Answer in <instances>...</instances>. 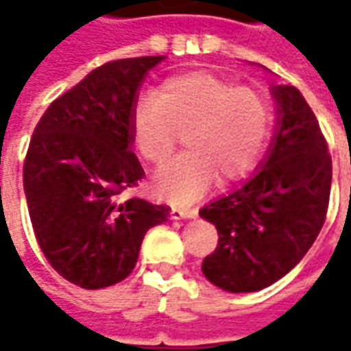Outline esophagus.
<instances>
[{
    "mask_svg": "<svg viewBox=\"0 0 351 351\" xmlns=\"http://www.w3.org/2000/svg\"><path fill=\"white\" fill-rule=\"evenodd\" d=\"M197 208L195 206H182V205H171V218L173 220H182V218H195Z\"/></svg>",
    "mask_w": 351,
    "mask_h": 351,
    "instance_id": "34e87169",
    "label": "esophagus"
}]
</instances>
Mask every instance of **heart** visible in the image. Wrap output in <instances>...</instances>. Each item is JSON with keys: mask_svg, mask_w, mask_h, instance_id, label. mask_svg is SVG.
Instances as JSON below:
<instances>
[{"mask_svg": "<svg viewBox=\"0 0 351 351\" xmlns=\"http://www.w3.org/2000/svg\"><path fill=\"white\" fill-rule=\"evenodd\" d=\"M271 101L250 86L205 71L169 77L156 95L138 101L131 135L138 154L163 165L182 143L188 152L156 175V190L173 201H193L216 175L237 180L254 169L272 131Z\"/></svg>", "mask_w": 351, "mask_h": 351, "instance_id": "1", "label": "heart"}]
</instances>
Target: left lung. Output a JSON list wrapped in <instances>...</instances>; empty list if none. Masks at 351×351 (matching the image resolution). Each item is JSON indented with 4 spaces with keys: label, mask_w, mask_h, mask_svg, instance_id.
<instances>
[{
    "label": "left lung",
    "mask_w": 351,
    "mask_h": 351,
    "mask_svg": "<svg viewBox=\"0 0 351 351\" xmlns=\"http://www.w3.org/2000/svg\"><path fill=\"white\" fill-rule=\"evenodd\" d=\"M278 122L259 173L203 206L218 246L203 274L231 293L271 286L299 263L324 228L332 163L316 114L295 86H272Z\"/></svg>",
    "instance_id": "8db88e82"
}]
</instances>
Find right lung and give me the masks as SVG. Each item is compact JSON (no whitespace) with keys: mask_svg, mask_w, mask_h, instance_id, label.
<instances>
[{"mask_svg":"<svg viewBox=\"0 0 351 351\" xmlns=\"http://www.w3.org/2000/svg\"><path fill=\"white\" fill-rule=\"evenodd\" d=\"M165 56L107 62L50 103L26 161L24 193L37 243L65 280L114 286L137 263L167 205L128 197L145 171L131 152V114L146 73Z\"/></svg>","mask_w":351,"mask_h":351,"instance_id":"obj_1","label":"right lung"}]
</instances>
